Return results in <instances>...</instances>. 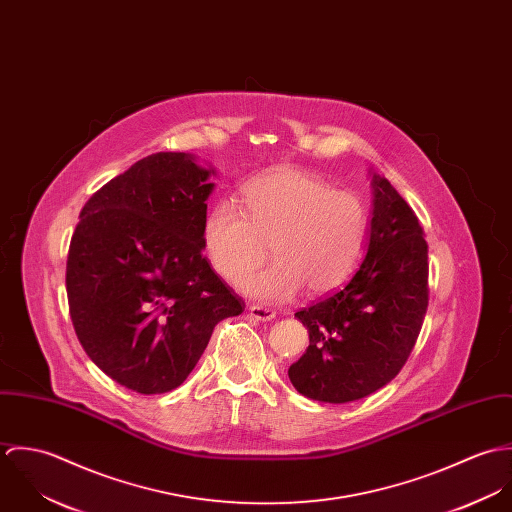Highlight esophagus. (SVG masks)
<instances>
[{
    "mask_svg": "<svg viewBox=\"0 0 512 512\" xmlns=\"http://www.w3.org/2000/svg\"><path fill=\"white\" fill-rule=\"evenodd\" d=\"M248 311H250V317L256 319V321H270V319L276 317V311H274V309L264 307V305H256V303H252V305L248 307Z\"/></svg>",
    "mask_w": 512,
    "mask_h": 512,
    "instance_id": "esophagus-1",
    "label": "esophagus"
}]
</instances>
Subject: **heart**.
I'll list each match as a JSON object with an SVG mask.
<instances>
[{"instance_id": "heart-1", "label": "heart", "mask_w": 512, "mask_h": 512, "mask_svg": "<svg viewBox=\"0 0 512 512\" xmlns=\"http://www.w3.org/2000/svg\"><path fill=\"white\" fill-rule=\"evenodd\" d=\"M242 209L215 205L203 220L201 240L209 266L238 284L267 255L277 262L244 281L242 290L262 301H288L307 286L327 293L357 270L368 236L365 203L329 181L299 169H278L240 187Z\"/></svg>"}]
</instances>
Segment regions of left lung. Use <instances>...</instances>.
Masks as SVG:
<instances>
[{
  "label": "left lung",
  "instance_id": "obj_1",
  "mask_svg": "<svg viewBox=\"0 0 512 512\" xmlns=\"http://www.w3.org/2000/svg\"><path fill=\"white\" fill-rule=\"evenodd\" d=\"M374 209L359 270L295 317L309 331L305 355L290 366L295 390L343 404L388 384L406 365L428 301V242L412 207L374 175Z\"/></svg>",
  "mask_w": 512,
  "mask_h": 512
}]
</instances>
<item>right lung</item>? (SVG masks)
Segmentation results:
<instances>
[{
    "label": "right lung",
    "instance_id": "add662e5",
    "mask_svg": "<svg viewBox=\"0 0 512 512\" xmlns=\"http://www.w3.org/2000/svg\"><path fill=\"white\" fill-rule=\"evenodd\" d=\"M213 171L151 153L82 207L67 258L76 337L102 372L140 394L177 388L238 297L203 256Z\"/></svg>",
    "mask_w": 512,
    "mask_h": 512
}]
</instances>
